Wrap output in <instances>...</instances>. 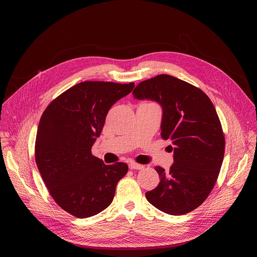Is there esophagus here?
<instances>
[{
  "instance_id": "esophagus-1",
  "label": "esophagus",
  "mask_w": 257,
  "mask_h": 257,
  "mask_svg": "<svg viewBox=\"0 0 257 257\" xmlns=\"http://www.w3.org/2000/svg\"><path fill=\"white\" fill-rule=\"evenodd\" d=\"M129 169H130V170H143V169H144V166L139 165V164H137V163H130V164H129Z\"/></svg>"
}]
</instances>
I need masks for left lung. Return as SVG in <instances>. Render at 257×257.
I'll use <instances>...</instances> for the list:
<instances>
[{
    "label": "left lung",
    "mask_w": 257,
    "mask_h": 257,
    "mask_svg": "<svg viewBox=\"0 0 257 257\" xmlns=\"http://www.w3.org/2000/svg\"><path fill=\"white\" fill-rule=\"evenodd\" d=\"M132 94L163 108L161 138L172 141L174 152L169 171L155 167L160 181L146 198L169 214L191 212L210 194L223 163L225 138L215 108L200 88L166 74L143 81Z\"/></svg>",
    "instance_id": "left-lung-1"
}]
</instances>
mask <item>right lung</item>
I'll return each mask as SVG.
<instances>
[{
	"label": "right lung",
	"instance_id": "add662e5",
	"mask_svg": "<svg viewBox=\"0 0 257 257\" xmlns=\"http://www.w3.org/2000/svg\"><path fill=\"white\" fill-rule=\"evenodd\" d=\"M134 83L84 81L62 92L46 108L35 141V161L54 201L84 219L110 205L128 166H107L91 154L111 106Z\"/></svg>",
	"mask_w": 257,
	"mask_h": 257
}]
</instances>
